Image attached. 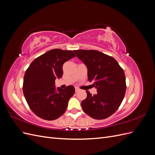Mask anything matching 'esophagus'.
Instances as JSON below:
<instances>
[{
    "instance_id": "esophagus-1",
    "label": "esophagus",
    "mask_w": 155,
    "mask_h": 155,
    "mask_svg": "<svg viewBox=\"0 0 155 155\" xmlns=\"http://www.w3.org/2000/svg\"><path fill=\"white\" fill-rule=\"evenodd\" d=\"M79 91V89L78 88H77V87L75 88V91H76V92H78Z\"/></svg>"
}]
</instances>
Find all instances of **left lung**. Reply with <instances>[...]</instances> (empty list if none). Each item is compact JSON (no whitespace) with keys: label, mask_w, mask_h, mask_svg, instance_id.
Instances as JSON below:
<instances>
[{"label":"left lung","mask_w":155,"mask_h":155,"mask_svg":"<svg viewBox=\"0 0 155 155\" xmlns=\"http://www.w3.org/2000/svg\"><path fill=\"white\" fill-rule=\"evenodd\" d=\"M77 57L86 65L88 79L97 93L87 96L81 102L83 111L91 118L105 119L118 110L125 94L124 70L111 56L97 50H75Z\"/></svg>","instance_id":"1"}]
</instances>
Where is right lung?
Instances as JSON below:
<instances>
[{"label":"right lung","mask_w":155,"mask_h":155,"mask_svg":"<svg viewBox=\"0 0 155 155\" xmlns=\"http://www.w3.org/2000/svg\"><path fill=\"white\" fill-rule=\"evenodd\" d=\"M74 57L71 50L53 49L35 59L26 70L23 93L31 110L39 118L54 120L66 110L75 88L72 85L55 88V80L62 78L63 64Z\"/></svg>","instance_id":"1"}]
</instances>
